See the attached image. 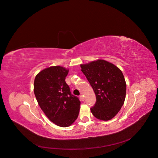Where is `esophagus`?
Listing matches in <instances>:
<instances>
[{"instance_id":"obj_1","label":"esophagus","mask_w":158,"mask_h":158,"mask_svg":"<svg viewBox=\"0 0 158 158\" xmlns=\"http://www.w3.org/2000/svg\"><path fill=\"white\" fill-rule=\"evenodd\" d=\"M80 99H81V100H82V101H84V96H83L82 95H80Z\"/></svg>"}]
</instances>
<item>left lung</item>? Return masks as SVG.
<instances>
[{
  "label": "left lung",
  "mask_w": 158,
  "mask_h": 158,
  "mask_svg": "<svg viewBox=\"0 0 158 158\" xmlns=\"http://www.w3.org/2000/svg\"><path fill=\"white\" fill-rule=\"evenodd\" d=\"M80 66L96 95V103L90 109L92 115L102 121L112 119L121 109L126 97L127 84L122 71L103 60Z\"/></svg>",
  "instance_id": "obj_1"
}]
</instances>
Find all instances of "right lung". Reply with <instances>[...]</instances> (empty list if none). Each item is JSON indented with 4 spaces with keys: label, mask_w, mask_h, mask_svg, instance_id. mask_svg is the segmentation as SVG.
I'll list each match as a JSON object with an SVG mask.
<instances>
[{
    "label": "right lung",
    "mask_w": 158,
    "mask_h": 158,
    "mask_svg": "<svg viewBox=\"0 0 158 158\" xmlns=\"http://www.w3.org/2000/svg\"><path fill=\"white\" fill-rule=\"evenodd\" d=\"M68 73L69 69L63 66H51L38 73L34 81V94L41 109L61 127H69L76 121L81 105L66 83Z\"/></svg>",
    "instance_id": "right-lung-1"
}]
</instances>
